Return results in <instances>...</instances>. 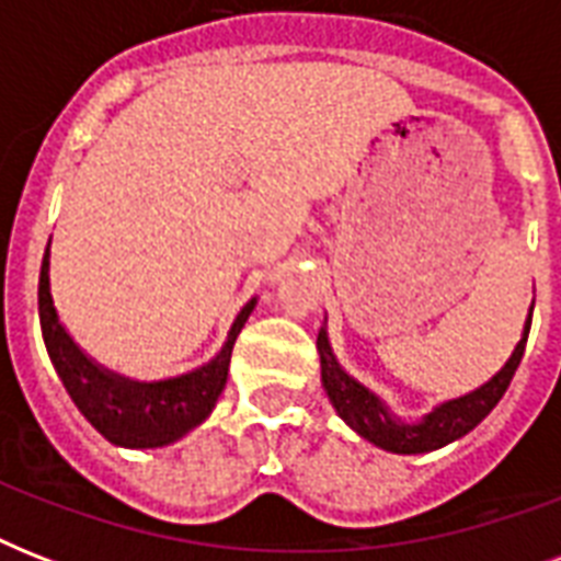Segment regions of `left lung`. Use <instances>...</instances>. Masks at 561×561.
<instances>
[{
	"label": "left lung",
	"mask_w": 561,
	"mask_h": 561,
	"mask_svg": "<svg viewBox=\"0 0 561 561\" xmlns=\"http://www.w3.org/2000/svg\"><path fill=\"white\" fill-rule=\"evenodd\" d=\"M530 320H533V306L530 314L524 320L522 341L515 343L513 355L506 360L504 367L497 369L486 383H480L478 390L466 392L460 399H448L443 404H436L431 413L419 419V422H404L396 416L369 387L355 381L346 369L337 364L329 343V332L325 325L317 334V352H320V378H323V390L332 401V408L337 410V416L364 436L367 443L378 445L383 451L390 454H427L443 448V445L460 439L469 431L483 422L492 413L501 396L506 392L510 381H513L515 369L524 358V346H527V334H530Z\"/></svg>",
	"instance_id": "1"
}]
</instances>
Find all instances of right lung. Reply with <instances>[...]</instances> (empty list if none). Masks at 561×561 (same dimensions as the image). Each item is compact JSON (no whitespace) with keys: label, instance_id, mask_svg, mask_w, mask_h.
<instances>
[{"label":"right lung","instance_id":"1","mask_svg":"<svg viewBox=\"0 0 561 561\" xmlns=\"http://www.w3.org/2000/svg\"><path fill=\"white\" fill-rule=\"evenodd\" d=\"M37 306L43 343H46L51 367L60 375L69 399L87 416V422L118 448H162V445L183 439L188 431L203 425L211 413L215 401L227 387L232 346L244 329L247 317L253 314L255 297L238 311L227 341L215 358L192 373L162 378V381L125 378V375L101 367L99 360H92L72 341V334L60 323L55 299H51L48 247L43 255V267H39Z\"/></svg>","mask_w":561,"mask_h":561}]
</instances>
